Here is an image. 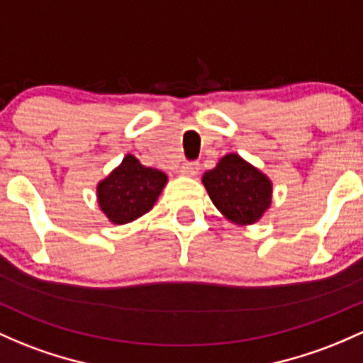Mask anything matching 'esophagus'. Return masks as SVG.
I'll return each instance as SVG.
<instances>
[{
    "label": "esophagus",
    "instance_id": "esophagus-1",
    "mask_svg": "<svg viewBox=\"0 0 363 363\" xmlns=\"http://www.w3.org/2000/svg\"><path fill=\"white\" fill-rule=\"evenodd\" d=\"M198 170H200V163L198 162H186V163H182V167H181V172L184 175H191V177H193V175H196Z\"/></svg>",
    "mask_w": 363,
    "mask_h": 363
}]
</instances>
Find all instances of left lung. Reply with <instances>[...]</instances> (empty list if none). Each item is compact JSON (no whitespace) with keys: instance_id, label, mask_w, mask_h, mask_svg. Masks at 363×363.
Segmentation results:
<instances>
[{"instance_id":"8db88e82","label":"left lung","mask_w":363,"mask_h":363,"mask_svg":"<svg viewBox=\"0 0 363 363\" xmlns=\"http://www.w3.org/2000/svg\"><path fill=\"white\" fill-rule=\"evenodd\" d=\"M203 184L213 205L236 224L257 222L272 196L269 179L238 155H225L203 175Z\"/></svg>"}]
</instances>
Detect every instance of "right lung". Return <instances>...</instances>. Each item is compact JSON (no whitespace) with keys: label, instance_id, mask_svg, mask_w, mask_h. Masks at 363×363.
Returning <instances> with one entry per match:
<instances>
[{"label":"right lung","instance_id":"1","mask_svg":"<svg viewBox=\"0 0 363 363\" xmlns=\"http://www.w3.org/2000/svg\"><path fill=\"white\" fill-rule=\"evenodd\" d=\"M167 182V175L139 163L133 155L98 184V201L113 224H127L150 212Z\"/></svg>","mask_w":363,"mask_h":363}]
</instances>
